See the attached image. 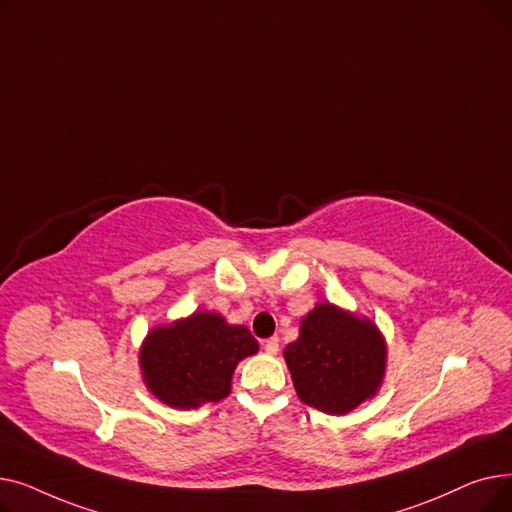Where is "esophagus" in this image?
I'll use <instances>...</instances> for the list:
<instances>
[{
	"label": "esophagus",
	"mask_w": 512,
	"mask_h": 512,
	"mask_svg": "<svg viewBox=\"0 0 512 512\" xmlns=\"http://www.w3.org/2000/svg\"><path fill=\"white\" fill-rule=\"evenodd\" d=\"M278 351H280V338L278 336L267 338L265 340V353L267 355H278Z\"/></svg>",
	"instance_id": "obj_1"
}]
</instances>
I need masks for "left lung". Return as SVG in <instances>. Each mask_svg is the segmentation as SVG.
Wrapping results in <instances>:
<instances>
[{"label":"left lung","mask_w":512,"mask_h":512,"mask_svg":"<svg viewBox=\"0 0 512 512\" xmlns=\"http://www.w3.org/2000/svg\"><path fill=\"white\" fill-rule=\"evenodd\" d=\"M284 359L305 405L346 415L380 390L386 342L371 319L319 303L303 317L301 334L284 348Z\"/></svg>","instance_id":"8db88e82"}]
</instances>
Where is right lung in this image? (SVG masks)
<instances>
[{"label": "right lung", "instance_id": "add662e5", "mask_svg": "<svg viewBox=\"0 0 512 512\" xmlns=\"http://www.w3.org/2000/svg\"><path fill=\"white\" fill-rule=\"evenodd\" d=\"M259 351L245 326L195 311L153 328L141 346V371L151 394L174 409H197L230 394L236 365Z\"/></svg>", "mask_w": 512, "mask_h": 512}]
</instances>
